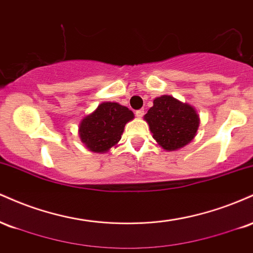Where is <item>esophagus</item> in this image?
Returning a JSON list of instances; mask_svg holds the SVG:
<instances>
[{
    "mask_svg": "<svg viewBox=\"0 0 253 253\" xmlns=\"http://www.w3.org/2000/svg\"><path fill=\"white\" fill-rule=\"evenodd\" d=\"M144 114H145V110L144 109H138L135 112V115L138 118H143L144 117Z\"/></svg>",
    "mask_w": 253,
    "mask_h": 253,
    "instance_id": "obj_1",
    "label": "esophagus"
}]
</instances>
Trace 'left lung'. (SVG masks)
<instances>
[{"label":"left lung","mask_w":253,"mask_h":253,"mask_svg":"<svg viewBox=\"0 0 253 253\" xmlns=\"http://www.w3.org/2000/svg\"><path fill=\"white\" fill-rule=\"evenodd\" d=\"M153 139L167 151L178 150L196 135L200 118L195 108L175 97L163 95L153 100V107L144 117Z\"/></svg>","instance_id":"1"}]
</instances>
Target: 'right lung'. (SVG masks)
Listing matches in <instances>:
<instances>
[{
    "instance_id": "1",
    "label": "right lung",
    "mask_w": 253,
    "mask_h": 253,
    "mask_svg": "<svg viewBox=\"0 0 253 253\" xmlns=\"http://www.w3.org/2000/svg\"><path fill=\"white\" fill-rule=\"evenodd\" d=\"M133 118L132 110L117 102L98 104L96 110L81 121L78 128L81 140L92 152H107L119 143L125 125Z\"/></svg>"
}]
</instances>
